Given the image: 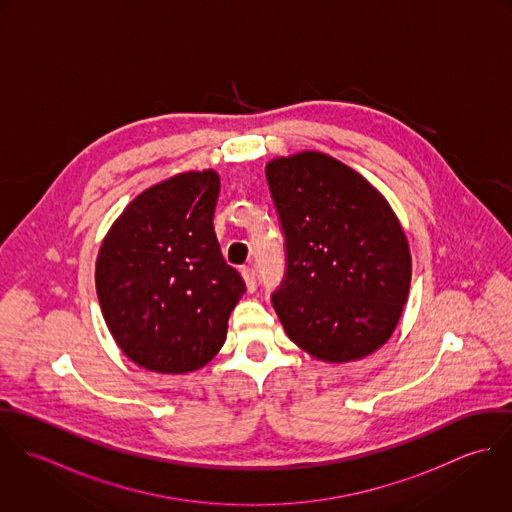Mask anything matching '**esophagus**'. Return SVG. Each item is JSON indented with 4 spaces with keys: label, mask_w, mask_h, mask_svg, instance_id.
<instances>
[{
    "label": "esophagus",
    "mask_w": 512,
    "mask_h": 512,
    "mask_svg": "<svg viewBox=\"0 0 512 512\" xmlns=\"http://www.w3.org/2000/svg\"><path fill=\"white\" fill-rule=\"evenodd\" d=\"M242 278H244V282H246V290L248 292H256V286H258V282H256V272L252 270V268H242Z\"/></svg>",
    "instance_id": "esophagus-1"
}]
</instances>
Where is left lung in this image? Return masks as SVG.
Here are the masks:
<instances>
[{
	"instance_id": "1",
	"label": "left lung",
	"mask_w": 512,
	"mask_h": 512,
	"mask_svg": "<svg viewBox=\"0 0 512 512\" xmlns=\"http://www.w3.org/2000/svg\"><path fill=\"white\" fill-rule=\"evenodd\" d=\"M266 179L286 234V280L272 303L288 337L325 363L378 351L412 280L408 238L388 201L321 151L268 161Z\"/></svg>"
}]
</instances>
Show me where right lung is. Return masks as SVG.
Wrapping results in <instances>:
<instances>
[{
    "mask_svg": "<svg viewBox=\"0 0 512 512\" xmlns=\"http://www.w3.org/2000/svg\"><path fill=\"white\" fill-rule=\"evenodd\" d=\"M217 171H185L140 193L114 220L96 258L104 321L138 366L183 374L224 345L242 293L213 226Z\"/></svg>",
    "mask_w": 512,
    "mask_h": 512,
    "instance_id": "right-lung-1",
    "label": "right lung"
}]
</instances>
